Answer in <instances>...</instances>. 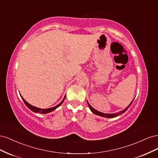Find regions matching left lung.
I'll list each match as a JSON object with an SVG mask.
<instances>
[{
	"mask_svg": "<svg viewBox=\"0 0 158 158\" xmlns=\"http://www.w3.org/2000/svg\"><path fill=\"white\" fill-rule=\"evenodd\" d=\"M134 99H135V98L133 99V100L131 102V103L130 104H129L128 106L125 109H123V111H120V112L115 113H102V112H100V111H97L96 109H95L94 107H92V106H91L88 101H87V103H88V106H89L90 110H91V111H92V112L93 113H94V114H97V115L103 117H106V118H113V117H117V116H118V115H121V114L125 113V112L127 111V110L129 108V107H130V106H131V104H132V103L133 102Z\"/></svg>",
	"mask_w": 158,
	"mask_h": 158,
	"instance_id": "left-lung-1",
	"label": "left lung"
}]
</instances>
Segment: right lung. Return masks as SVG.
I'll list each match as a JSON object with an SVG mask.
<instances>
[{"label": "right lung", "mask_w": 158, "mask_h": 158, "mask_svg": "<svg viewBox=\"0 0 158 158\" xmlns=\"http://www.w3.org/2000/svg\"><path fill=\"white\" fill-rule=\"evenodd\" d=\"M20 96H21V98H22V100H23V102H24V103L26 104V106L28 108H29V109L31 110V111H32L33 112H35V113H42V114H46V113H50V112H51V111H53L54 110H55L56 108H58L60 106H61V104L63 103L64 100L65 99V98H66V95H64V97L63 99L61 101V102H60V103H59L58 105H57V106H55V107H52L48 108V109H41V108H38V107H34V106H31V104L28 103L26 101V100L22 98V95H20Z\"/></svg>", "instance_id": "right-lung-1"}]
</instances>
